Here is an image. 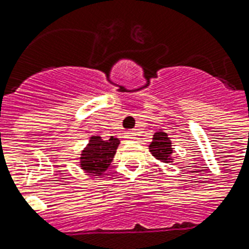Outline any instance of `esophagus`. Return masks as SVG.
<instances>
[{
    "mask_svg": "<svg viewBox=\"0 0 249 249\" xmlns=\"http://www.w3.org/2000/svg\"><path fill=\"white\" fill-rule=\"evenodd\" d=\"M134 134H132V132H127V135H126V138L127 139H134Z\"/></svg>",
    "mask_w": 249,
    "mask_h": 249,
    "instance_id": "esophagus-1",
    "label": "esophagus"
}]
</instances>
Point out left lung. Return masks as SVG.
Masks as SVG:
<instances>
[{
	"instance_id": "obj_1",
	"label": "left lung",
	"mask_w": 249,
	"mask_h": 249,
	"mask_svg": "<svg viewBox=\"0 0 249 249\" xmlns=\"http://www.w3.org/2000/svg\"><path fill=\"white\" fill-rule=\"evenodd\" d=\"M149 151L153 156L164 162H169L172 160V143L165 132H156L153 135L152 143L149 144Z\"/></svg>"
}]
</instances>
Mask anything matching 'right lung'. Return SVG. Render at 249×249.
<instances>
[{
    "instance_id": "obj_1",
    "label": "right lung",
    "mask_w": 249,
    "mask_h": 249,
    "mask_svg": "<svg viewBox=\"0 0 249 249\" xmlns=\"http://www.w3.org/2000/svg\"><path fill=\"white\" fill-rule=\"evenodd\" d=\"M118 145L119 140L114 136H110L109 140L91 136L85 151H82L81 168L93 175H102L109 168Z\"/></svg>"
}]
</instances>
